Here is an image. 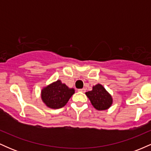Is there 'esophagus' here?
<instances>
[{
	"label": "esophagus",
	"instance_id": "esophagus-1",
	"mask_svg": "<svg viewBox=\"0 0 151 151\" xmlns=\"http://www.w3.org/2000/svg\"><path fill=\"white\" fill-rule=\"evenodd\" d=\"M78 91H81V92H83V93H84V92H85V91H86V89H84V88H83V89H78Z\"/></svg>",
	"mask_w": 151,
	"mask_h": 151
}]
</instances>
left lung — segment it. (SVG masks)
I'll return each mask as SVG.
<instances>
[{
	"label": "left lung",
	"mask_w": 151,
	"mask_h": 151,
	"mask_svg": "<svg viewBox=\"0 0 151 151\" xmlns=\"http://www.w3.org/2000/svg\"><path fill=\"white\" fill-rule=\"evenodd\" d=\"M85 93L93 106L99 111L106 110L113 104L111 95L100 84L93 86L91 91Z\"/></svg>",
	"instance_id": "left-lung-1"
}]
</instances>
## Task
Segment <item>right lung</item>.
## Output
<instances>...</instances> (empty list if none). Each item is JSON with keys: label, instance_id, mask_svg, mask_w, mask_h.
<instances>
[{"label": "right lung", "instance_id": "1", "mask_svg": "<svg viewBox=\"0 0 151 151\" xmlns=\"http://www.w3.org/2000/svg\"><path fill=\"white\" fill-rule=\"evenodd\" d=\"M74 93L73 88H69L58 79L43 88L41 99L47 106L57 109L65 106Z\"/></svg>", "mask_w": 151, "mask_h": 151}]
</instances>
